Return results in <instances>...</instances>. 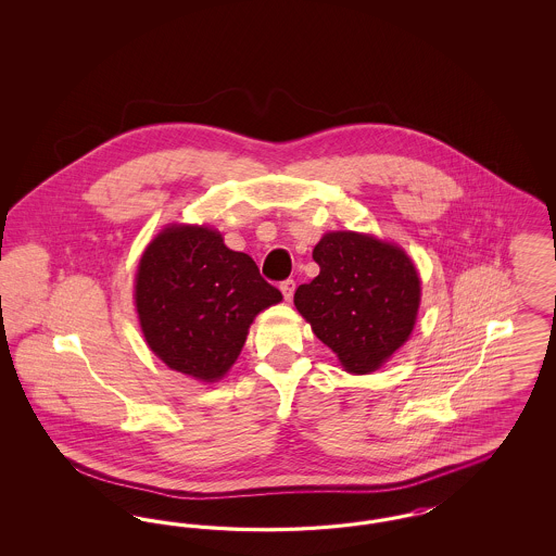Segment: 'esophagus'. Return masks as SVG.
Returning <instances> with one entry per match:
<instances>
[{
  "label": "esophagus",
  "instance_id": "obj_1",
  "mask_svg": "<svg viewBox=\"0 0 556 556\" xmlns=\"http://www.w3.org/2000/svg\"><path fill=\"white\" fill-rule=\"evenodd\" d=\"M293 291H295V281H293V279H288V281L281 283V293H283V298H286L288 302H291Z\"/></svg>",
  "mask_w": 556,
  "mask_h": 556
}]
</instances>
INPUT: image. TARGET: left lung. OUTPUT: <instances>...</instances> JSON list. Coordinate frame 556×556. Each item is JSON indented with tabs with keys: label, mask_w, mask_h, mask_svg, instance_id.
I'll list each match as a JSON object with an SVG mask.
<instances>
[{
	"label": "left lung",
	"mask_w": 556,
	"mask_h": 556,
	"mask_svg": "<svg viewBox=\"0 0 556 556\" xmlns=\"http://www.w3.org/2000/svg\"><path fill=\"white\" fill-rule=\"evenodd\" d=\"M320 273L293 293L298 313L354 375L379 369L415 327L421 281L402 248L354 231L325 233Z\"/></svg>",
	"instance_id": "1"
}]
</instances>
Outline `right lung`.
<instances>
[{"instance_id":"add662e5","label":"right lung","mask_w":556,"mask_h":556,"mask_svg":"<svg viewBox=\"0 0 556 556\" xmlns=\"http://www.w3.org/2000/svg\"><path fill=\"white\" fill-rule=\"evenodd\" d=\"M281 298L248 254L198 225L162 229L135 277V306L152 352L170 369L211 383L238 361L254 317Z\"/></svg>"}]
</instances>
